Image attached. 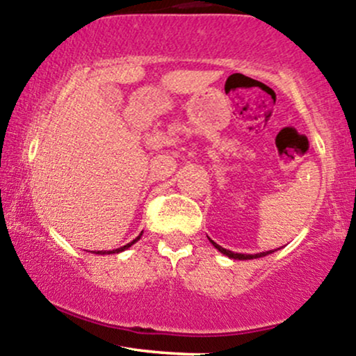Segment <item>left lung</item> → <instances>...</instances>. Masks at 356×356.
I'll list each match as a JSON object with an SVG mask.
<instances>
[{
  "label": "left lung",
  "mask_w": 356,
  "mask_h": 356,
  "mask_svg": "<svg viewBox=\"0 0 356 356\" xmlns=\"http://www.w3.org/2000/svg\"><path fill=\"white\" fill-rule=\"evenodd\" d=\"M209 241L213 243V247L218 250V252H222L223 255H227V257H230V259H237V261H249V259L264 257V255H269V254L274 252V250H267V252H261V254H237V252H232V250L223 249V247L218 245V243H215L213 241H211V238H209Z\"/></svg>",
  "instance_id": "1"
}]
</instances>
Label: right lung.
<instances>
[{
	"instance_id": "1",
	"label": "right lung",
	"mask_w": 356,
	"mask_h": 356,
	"mask_svg": "<svg viewBox=\"0 0 356 356\" xmlns=\"http://www.w3.org/2000/svg\"><path fill=\"white\" fill-rule=\"evenodd\" d=\"M141 235H143V232H141V234H139V235H138V237H136V238H134V241H133V242H129V243H127V245H124V247H119V249H115V250H97V252H94V254H101V255H106V254H115V252H122V250L129 249V247H131V245H133V243H136V242H138V241H139V238H141Z\"/></svg>"
}]
</instances>
